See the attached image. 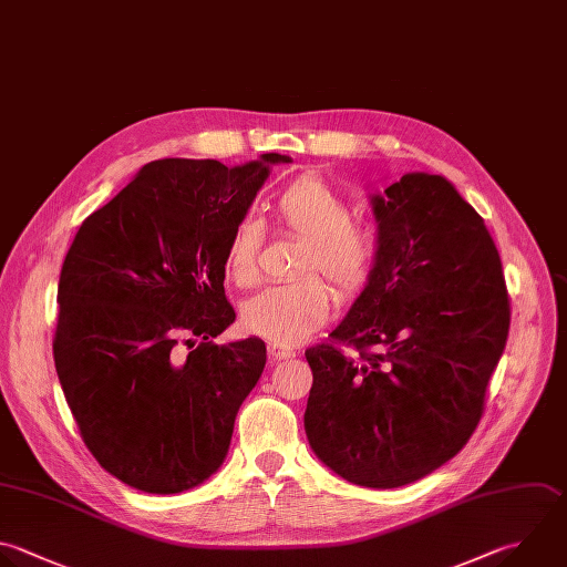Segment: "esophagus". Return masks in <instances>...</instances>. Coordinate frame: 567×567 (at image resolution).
Listing matches in <instances>:
<instances>
[{
  "instance_id": "esophagus-1",
  "label": "esophagus",
  "mask_w": 567,
  "mask_h": 567,
  "mask_svg": "<svg viewBox=\"0 0 567 567\" xmlns=\"http://www.w3.org/2000/svg\"><path fill=\"white\" fill-rule=\"evenodd\" d=\"M268 352L275 361H281V359H292L297 352L292 348H286L281 343H268Z\"/></svg>"
}]
</instances>
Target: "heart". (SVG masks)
Segmentation results:
<instances>
[{"label":"heart","instance_id":"obj_1","mask_svg":"<svg viewBox=\"0 0 567 567\" xmlns=\"http://www.w3.org/2000/svg\"><path fill=\"white\" fill-rule=\"evenodd\" d=\"M350 217V204L315 177L297 179L277 197L279 228L303 237L295 261V275L301 277L266 286L241 303V323L248 332L272 343H299L328 319L332 306L330 288L312 272L326 275L341 292H354L368 281L379 241L368 226ZM259 248L261 226L250 217L239 219L224 248V272L237 288L257 284Z\"/></svg>","mask_w":567,"mask_h":567}]
</instances>
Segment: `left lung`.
Segmentation results:
<instances>
[{
	"instance_id": "obj_1",
	"label": "left lung",
	"mask_w": 567,
	"mask_h": 567,
	"mask_svg": "<svg viewBox=\"0 0 567 567\" xmlns=\"http://www.w3.org/2000/svg\"><path fill=\"white\" fill-rule=\"evenodd\" d=\"M370 204L379 255L332 343L306 350L303 425L334 474L385 489L441 467L476 430L509 299L481 215L445 177L408 173Z\"/></svg>"
}]
</instances>
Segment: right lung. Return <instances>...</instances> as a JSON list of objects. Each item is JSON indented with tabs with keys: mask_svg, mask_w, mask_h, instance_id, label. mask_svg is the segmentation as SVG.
Instances as JSON below:
<instances>
[{
	"mask_svg": "<svg viewBox=\"0 0 567 567\" xmlns=\"http://www.w3.org/2000/svg\"><path fill=\"white\" fill-rule=\"evenodd\" d=\"M288 162L157 159L78 230L58 288L55 370L86 447L122 483L175 494L224 463L266 365L257 337L213 341L235 321L224 248L270 166Z\"/></svg>",
	"mask_w": 567,
	"mask_h": 567,
	"instance_id": "right-lung-1",
	"label": "right lung"
}]
</instances>
